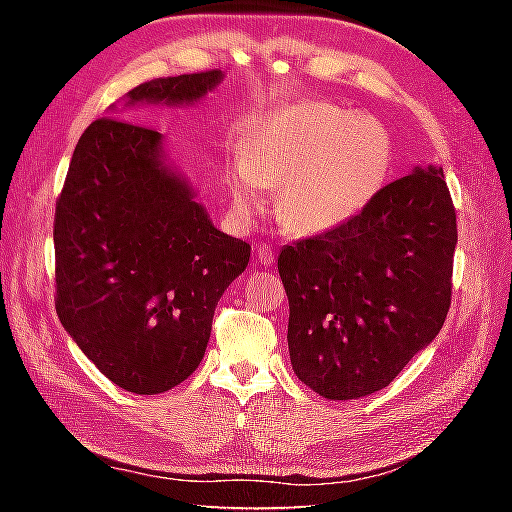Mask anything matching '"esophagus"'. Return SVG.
Instances as JSON below:
<instances>
[{
    "instance_id": "1",
    "label": "esophagus",
    "mask_w": 512,
    "mask_h": 512,
    "mask_svg": "<svg viewBox=\"0 0 512 512\" xmlns=\"http://www.w3.org/2000/svg\"><path fill=\"white\" fill-rule=\"evenodd\" d=\"M255 255H257V259H259V264H264V266H273V262H275L273 248L266 246V244H259V246L255 248Z\"/></svg>"
}]
</instances>
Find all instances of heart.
<instances>
[{
    "instance_id": "b5f03b06",
    "label": "heart",
    "mask_w": 512,
    "mask_h": 512,
    "mask_svg": "<svg viewBox=\"0 0 512 512\" xmlns=\"http://www.w3.org/2000/svg\"><path fill=\"white\" fill-rule=\"evenodd\" d=\"M391 137L377 119L323 101L293 103L255 126L230 173L237 212L264 210V187H280L277 216L300 235H323L363 212L391 167Z\"/></svg>"
}]
</instances>
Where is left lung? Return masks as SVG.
<instances>
[{
	"mask_svg": "<svg viewBox=\"0 0 512 512\" xmlns=\"http://www.w3.org/2000/svg\"><path fill=\"white\" fill-rule=\"evenodd\" d=\"M456 239L445 173L429 164L381 187L341 228L284 246L298 379L327 400L391 384L445 323Z\"/></svg>",
	"mask_w": 512,
	"mask_h": 512,
	"instance_id": "8db88e82",
	"label": "left lung"
}]
</instances>
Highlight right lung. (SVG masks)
Instances as JSON below:
<instances>
[{"label":"right lung","mask_w":512,"mask_h":512,"mask_svg":"<svg viewBox=\"0 0 512 512\" xmlns=\"http://www.w3.org/2000/svg\"><path fill=\"white\" fill-rule=\"evenodd\" d=\"M221 69L142 83L126 106H189ZM164 135L133 121H92L56 203V311L112 384L158 395L201 363L223 291L250 246L216 230L194 187L167 162Z\"/></svg>","instance_id":"1"}]
</instances>
